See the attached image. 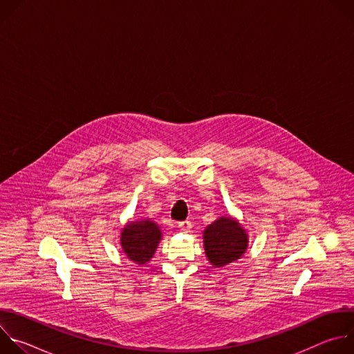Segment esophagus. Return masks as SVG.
<instances>
[{"mask_svg":"<svg viewBox=\"0 0 354 354\" xmlns=\"http://www.w3.org/2000/svg\"><path fill=\"white\" fill-rule=\"evenodd\" d=\"M178 227L182 230V231H185V232H187L190 228H192V223L190 221H180V223H178Z\"/></svg>","mask_w":354,"mask_h":354,"instance_id":"34e87169","label":"esophagus"}]
</instances>
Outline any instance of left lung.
<instances>
[{"mask_svg":"<svg viewBox=\"0 0 354 354\" xmlns=\"http://www.w3.org/2000/svg\"><path fill=\"white\" fill-rule=\"evenodd\" d=\"M203 239L206 257L216 268L238 261L248 248L246 231L230 216H223L207 225Z\"/></svg>","mask_w":354,"mask_h":354,"instance_id":"8db88e82","label":"left lung"}]
</instances>
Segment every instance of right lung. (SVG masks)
Wrapping results in <instances>:
<instances>
[{
  "mask_svg": "<svg viewBox=\"0 0 354 354\" xmlns=\"http://www.w3.org/2000/svg\"><path fill=\"white\" fill-rule=\"evenodd\" d=\"M162 238L160 227L151 220L131 221L124 225L120 234V243L126 257L137 265L147 263Z\"/></svg>",
  "mask_w": 354,
  "mask_h": 354,
  "instance_id": "right-lung-1",
  "label": "right lung"
}]
</instances>
